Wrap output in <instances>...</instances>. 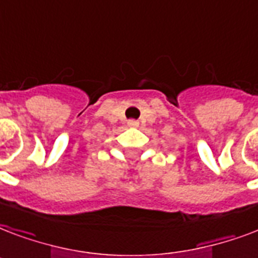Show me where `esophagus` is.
<instances>
[{
    "mask_svg": "<svg viewBox=\"0 0 258 258\" xmlns=\"http://www.w3.org/2000/svg\"><path fill=\"white\" fill-rule=\"evenodd\" d=\"M127 124H128V127H138V125H139V123H138L137 120H128L127 121Z\"/></svg>",
    "mask_w": 258,
    "mask_h": 258,
    "instance_id": "34e87169",
    "label": "esophagus"
}]
</instances>
